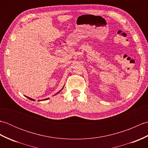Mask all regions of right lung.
<instances>
[{"mask_svg":"<svg viewBox=\"0 0 148 148\" xmlns=\"http://www.w3.org/2000/svg\"><path fill=\"white\" fill-rule=\"evenodd\" d=\"M61 90H60V91H61ZM60 92H58V93H59ZM27 97L28 99H30V100H34V99H30V98H29V97ZM48 99H45V100H48Z\"/></svg>","mask_w":148,"mask_h":148,"instance_id":"right-lung-1","label":"right lung"}]
</instances>
